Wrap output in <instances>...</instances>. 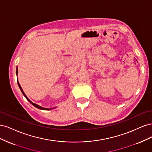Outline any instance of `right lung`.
<instances>
[{"label":"right lung","instance_id":"1","mask_svg":"<svg viewBox=\"0 0 152 152\" xmlns=\"http://www.w3.org/2000/svg\"><path fill=\"white\" fill-rule=\"evenodd\" d=\"M16 75H18V68H16ZM17 82H18V86H19V87H20V90H21V93H22V94H23V96H25V97L26 98V99L28 101V102L32 104V105H34L35 107H36L37 108H39V109H40V110H52V109H54V108H56V107H54V108H43V107H40V106H39V105H38V104H35V103H34L33 102H31V101L27 98V96H26V94H25V93L23 92V89H22V88H21V86H20V83H19V82H18V80L17 81Z\"/></svg>","mask_w":152,"mask_h":152}]
</instances>
